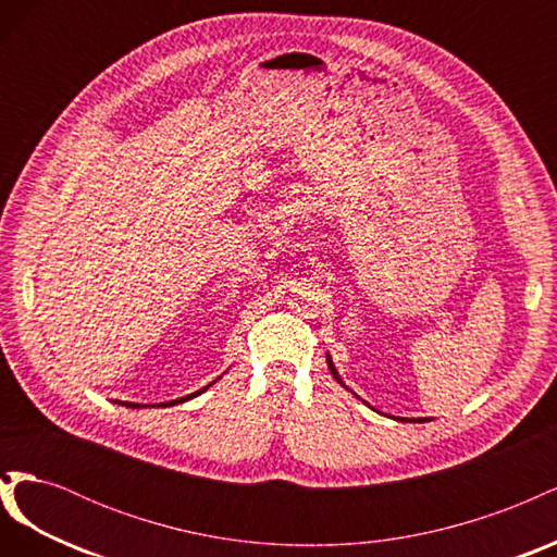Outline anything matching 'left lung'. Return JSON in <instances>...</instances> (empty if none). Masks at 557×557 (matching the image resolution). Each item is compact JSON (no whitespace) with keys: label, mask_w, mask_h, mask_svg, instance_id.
<instances>
[{"label":"left lung","mask_w":557,"mask_h":557,"mask_svg":"<svg viewBox=\"0 0 557 557\" xmlns=\"http://www.w3.org/2000/svg\"><path fill=\"white\" fill-rule=\"evenodd\" d=\"M327 364H330V372H332V376H334L336 381H339V383H342V379H339V376H336V369H334V364H332V360H330V358H327Z\"/></svg>","instance_id":"8db88e82"}]
</instances>
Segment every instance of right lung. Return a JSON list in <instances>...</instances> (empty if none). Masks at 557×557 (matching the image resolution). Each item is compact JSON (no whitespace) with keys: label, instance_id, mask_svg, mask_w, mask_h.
Segmentation results:
<instances>
[{"label":"right lung","instance_id":"add662e5","mask_svg":"<svg viewBox=\"0 0 557 557\" xmlns=\"http://www.w3.org/2000/svg\"><path fill=\"white\" fill-rule=\"evenodd\" d=\"M195 395H199V393H195ZM195 395H188V397H181V399H174V401H166V404H178V401H185V399H190V397H195ZM166 404H164V407H166ZM125 407H134V409H139L141 407V404H125Z\"/></svg>","mask_w":557,"mask_h":557}]
</instances>
